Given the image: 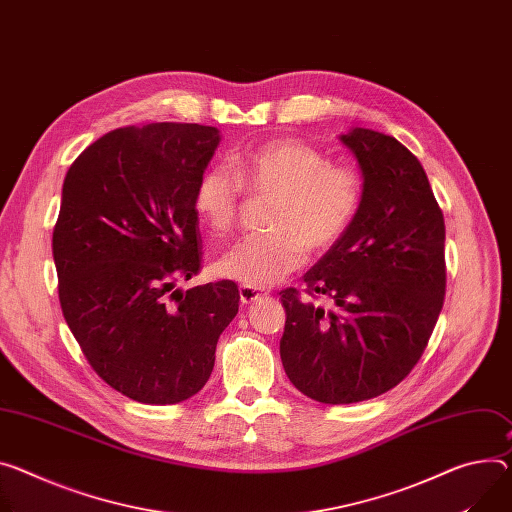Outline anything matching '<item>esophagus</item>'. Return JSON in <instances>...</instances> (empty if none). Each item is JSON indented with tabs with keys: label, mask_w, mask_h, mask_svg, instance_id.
Returning a JSON list of instances; mask_svg holds the SVG:
<instances>
[{
	"label": "esophagus",
	"mask_w": 512,
	"mask_h": 512,
	"mask_svg": "<svg viewBox=\"0 0 512 512\" xmlns=\"http://www.w3.org/2000/svg\"><path fill=\"white\" fill-rule=\"evenodd\" d=\"M239 296H241V302L243 304H251V302H257L261 298H265L267 294L265 292H259L255 288H249V286H241L239 288Z\"/></svg>",
	"instance_id": "34e87169"
}]
</instances>
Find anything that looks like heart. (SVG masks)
Here are the masks:
<instances>
[{"mask_svg":"<svg viewBox=\"0 0 512 512\" xmlns=\"http://www.w3.org/2000/svg\"><path fill=\"white\" fill-rule=\"evenodd\" d=\"M269 198L259 235L224 253L214 269L220 277L261 290L282 282L304 263L306 249H333L353 226L363 200L359 173L316 147L277 138L206 169L194 188V210L214 237L237 224L241 194Z\"/></svg>","mask_w":512,"mask_h":512,"instance_id":"obj_1","label":"heart"}]
</instances>
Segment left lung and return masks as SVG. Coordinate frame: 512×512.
I'll return each instance as SVG.
<instances>
[{"label":"left lung","instance_id":"1","mask_svg":"<svg viewBox=\"0 0 512 512\" xmlns=\"http://www.w3.org/2000/svg\"><path fill=\"white\" fill-rule=\"evenodd\" d=\"M341 143L363 175L361 210L343 241L306 271V294L280 292V355L290 382L322 404L398 386L421 359L445 298V220L418 159L394 136L353 128Z\"/></svg>","mask_w":512,"mask_h":512}]
</instances>
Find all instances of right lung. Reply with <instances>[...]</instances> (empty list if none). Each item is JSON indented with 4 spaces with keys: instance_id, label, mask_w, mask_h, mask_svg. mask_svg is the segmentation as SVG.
<instances>
[{
    "instance_id": "obj_1",
    "label": "right lung",
    "mask_w": 512,
    "mask_h": 512,
    "mask_svg": "<svg viewBox=\"0 0 512 512\" xmlns=\"http://www.w3.org/2000/svg\"><path fill=\"white\" fill-rule=\"evenodd\" d=\"M220 132L153 122L104 134L69 167L53 230L63 316L96 374L143 404L208 382L239 312L235 282L181 292L202 267L194 188Z\"/></svg>"
}]
</instances>
